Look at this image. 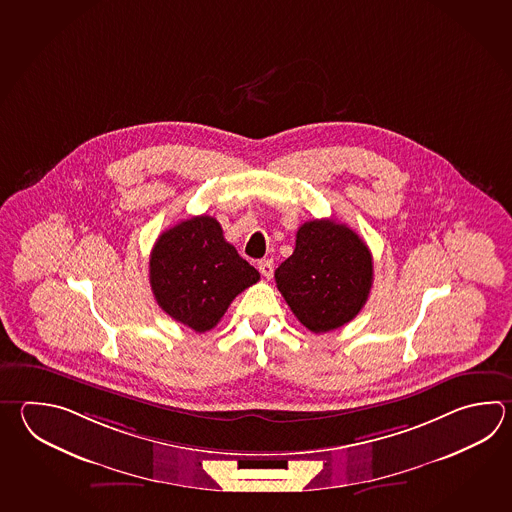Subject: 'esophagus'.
<instances>
[{
	"label": "esophagus",
	"instance_id": "1",
	"mask_svg": "<svg viewBox=\"0 0 512 512\" xmlns=\"http://www.w3.org/2000/svg\"><path fill=\"white\" fill-rule=\"evenodd\" d=\"M259 272L262 273V277L264 279H272L273 275V261L272 259H264V261L259 262Z\"/></svg>",
	"mask_w": 512,
	"mask_h": 512
}]
</instances>
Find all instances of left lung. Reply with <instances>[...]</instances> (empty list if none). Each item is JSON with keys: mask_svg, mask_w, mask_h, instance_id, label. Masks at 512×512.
Returning a JSON list of instances; mask_svg holds the SVG:
<instances>
[{"mask_svg": "<svg viewBox=\"0 0 512 512\" xmlns=\"http://www.w3.org/2000/svg\"><path fill=\"white\" fill-rule=\"evenodd\" d=\"M374 262L361 237L332 219L297 230L295 250L275 270V282L295 317L315 334L350 323L365 306Z\"/></svg>", "mask_w": 512, "mask_h": 512, "instance_id": "1", "label": "left lung"}]
</instances>
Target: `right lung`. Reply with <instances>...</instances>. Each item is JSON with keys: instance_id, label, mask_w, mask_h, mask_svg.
<instances>
[{"instance_id": "obj_1", "label": "right lung", "mask_w": 512, "mask_h": 512, "mask_svg": "<svg viewBox=\"0 0 512 512\" xmlns=\"http://www.w3.org/2000/svg\"><path fill=\"white\" fill-rule=\"evenodd\" d=\"M259 279L209 215L164 231L149 257V282L158 306L199 334L217 326L231 301Z\"/></svg>"}]
</instances>
